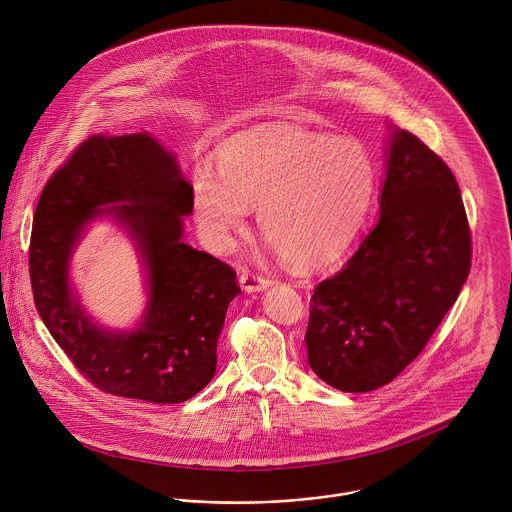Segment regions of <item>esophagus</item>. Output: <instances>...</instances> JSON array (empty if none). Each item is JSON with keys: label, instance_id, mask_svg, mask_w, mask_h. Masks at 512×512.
Listing matches in <instances>:
<instances>
[{"label": "esophagus", "instance_id": "1", "mask_svg": "<svg viewBox=\"0 0 512 512\" xmlns=\"http://www.w3.org/2000/svg\"><path fill=\"white\" fill-rule=\"evenodd\" d=\"M239 284L245 292H261L269 286V281L265 277H259L255 273H249V271H243L241 277H239Z\"/></svg>", "mask_w": 512, "mask_h": 512}]
</instances>
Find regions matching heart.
Returning a JSON list of instances; mask_svg holds the SVG:
<instances>
[{
    "label": "heart",
    "instance_id": "obj_1",
    "mask_svg": "<svg viewBox=\"0 0 512 512\" xmlns=\"http://www.w3.org/2000/svg\"><path fill=\"white\" fill-rule=\"evenodd\" d=\"M218 165L220 174L198 165L192 176L194 216L208 243L229 251L247 210H259L263 237L300 269L340 255L377 186L375 163L359 141L292 125L229 141Z\"/></svg>",
    "mask_w": 512,
    "mask_h": 512
}]
</instances>
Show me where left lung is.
<instances>
[{"instance_id":"1","label":"left lung","mask_w":512,"mask_h":512,"mask_svg":"<svg viewBox=\"0 0 512 512\" xmlns=\"http://www.w3.org/2000/svg\"><path fill=\"white\" fill-rule=\"evenodd\" d=\"M469 267L471 233L454 174L393 127L379 222L312 296L304 338L312 371L345 393L391 383L454 306Z\"/></svg>"}]
</instances>
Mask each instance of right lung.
<instances>
[{
  "label": "right lung",
  "mask_w": 512,
  "mask_h": 512,
  "mask_svg": "<svg viewBox=\"0 0 512 512\" xmlns=\"http://www.w3.org/2000/svg\"><path fill=\"white\" fill-rule=\"evenodd\" d=\"M192 184L151 133L92 135L47 182L33 218L29 273L35 306L76 369L115 397L176 404L214 377L231 267L184 243ZM112 217L134 241L148 288L138 326L112 331L81 306L71 255L96 220Z\"/></svg>",
  "instance_id": "1"
}]
</instances>
